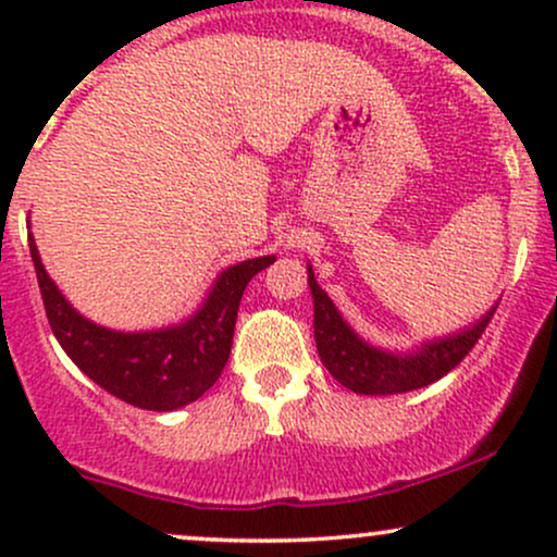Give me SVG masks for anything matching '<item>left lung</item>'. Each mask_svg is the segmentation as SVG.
Returning a JSON list of instances; mask_svg holds the SVG:
<instances>
[{"label": "left lung", "instance_id": "obj_1", "mask_svg": "<svg viewBox=\"0 0 557 557\" xmlns=\"http://www.w3.org/2000/svg\"><path fill=\"white\" fill-rule=\"evenodd\" d=\"M306 272H309L311 298H314L319 359L343 387L359 395H398L437 382L466 359L497 309L495 304L469 327L434 337L413 350H387L363 341L359 332L345 322L327 293L319 287L311 264H306Z\"/></svg>", "mask_w": 557, "mask_h": 557}]
</instances>
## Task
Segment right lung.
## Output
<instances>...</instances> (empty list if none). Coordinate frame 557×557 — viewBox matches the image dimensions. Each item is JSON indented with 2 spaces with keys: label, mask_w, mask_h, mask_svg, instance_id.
I'll return each mask as SVG.
<instances>
[{
  "label": "right lung",
  "mask_w": 557,
  "mask_h": 557,
  "mask_svg": "<svg viewBox=\"0 0 557 557\" xmlns=\"http://www.w3.org/2000/svg\"><path fill=\"white\" fill-rule=\"evenodd\" d=\"M28 248L57 343L96 385L144 411H175L201 398L220 380L230 359L243 290L251 277L274 264V257H257L227 267L183 322L123 332L101 327L75 311L44 270L34 235H28Z\"/></svg>",
  "instance_id": "1"
}]
</instances>
